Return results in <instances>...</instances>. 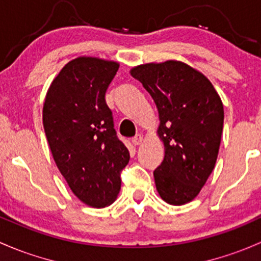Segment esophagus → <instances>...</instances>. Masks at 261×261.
I'll use <instances>...</instances> for the list:
<instances>
[{"instance_id":"esophagus-1","label":"esophagus","mask_w":261,"mask_h":261,"mask_svg":"<svg viewBox=\"0 0 261 261\" xmlns=\"http://www.w3.org/2000/svg\"><path fill=\"white\" fill-rule=\"evenodd\" d=\"M131 142H133L134 145H140L142 142V135H136L135 138H133V140H131Z\"/></svg>"}]
</instances>
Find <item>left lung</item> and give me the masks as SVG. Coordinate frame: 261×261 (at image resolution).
I'll list each match as a JSON object with an SVG mask.
<instances>
[{
	"label": "left lung",
	"mask_w": 261,
	"mask_h": 261,
	"mask_svg": "<svg viewBox=\"0 0 261 261\" xmlns=\"http://www.w3.org/2000/svg\"><path fill=\"white\" fill-rule=\"evenodd\" d=\"M131 76L159 111L165 156L153 171L156 190L167 204H186L200 193L218 159L224 125L220 96L201 72L180 61L136 66Z\"/></svg>",
	"instance_id": "left-lung-1"
}]
</instances>
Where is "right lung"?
Instances as JSON below:
<instances>
[{"label": "right lung", "mask_w": 261, "mask_h": 261, "mask_svg": "<svg viewBox=\"0 0 261 261\" xmlns=\"http://www.w3.org/2000/svg\"><path fill=\"white\" fill-rule=\"evenodd\" d=\"M117 70V62L96 57L72 60L52 81L43 103V128L55 163L72 193L92 207L115 201L120 174L130 160L105 100Z\"/></svg>", "instance_id": "1"}]
</instances>
